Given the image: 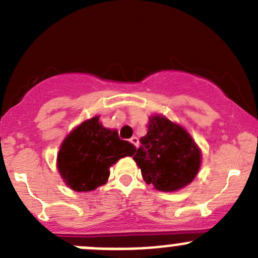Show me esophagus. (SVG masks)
Segmentation results:
<instances>
[{
  "instance_id": "obj_1",
  "label": "esophagus",
  "mask_w": 258,
  "mask_h": 258,
  "mask_svg": "<svg viewBox=\"0 0 258 258\" xmlns=\"http://www.w3.org/2000/svg\"><path fill=\"white\" fill-rule=\"evenodd\" d=\"M130 141H131L132 144H134L135 146H136V148H139V144H140V140H139V137L134 136V137H132L131 140H130Z\"/></svg>"
}]
</instances>
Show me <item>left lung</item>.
<instances>
[{
	"instance_id": "left-lung-1",
	"label": "left lung",
	"mask_w": 258,
	"mask_h": 258,
	"mask_svg": "<svg viewBox=\"0 0 258 258\" xmlns=\"http://www.w3.org/2000/svg\"><path fill=\"white\" fill-rule=\"evenodd\" d=\"M147 135L134 160L142 177L162 192H175L191 183L201 167L202 152L191 135L163 114L148 118Z\"/></svg>"
}]
</instances>
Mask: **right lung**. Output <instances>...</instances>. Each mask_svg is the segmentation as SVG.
<instances>
[{
    "instance_id": "obj_1",
    "label": "right lung",
    "mask_w": 258,
    "mask_h": 258,
    "mask_svg": "<svg viewBox=\"0 0 258 258\" xmlns=\"http://www.w3.org/2000/svg\"><path fill=\"white\" fill-rule=\"evenodd\" d=\"M135 152L131 142L119 139L117 130L103 127L100 116H95L75 127L62 141L57 170L74 191H93L107 182L111 166Z\"/></svg>"
}]
</instances>
